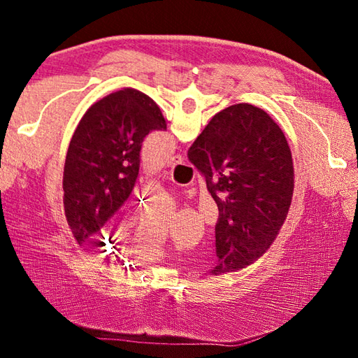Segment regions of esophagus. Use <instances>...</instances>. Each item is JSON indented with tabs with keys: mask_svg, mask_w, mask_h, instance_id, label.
Wrapping results in <instances>:
<instances>
[{
	"mask_svg": "<svg viewBox=\"0 0 358 358\" xmlns=\"http://www.w3.org/2000/svg\"><path fill=\"white\" fill-rule=\"evenodd\" d=\"M183 162V157L182 155H173L171 158H170V161H169V166H176V164H182Z\"/></svg>",
	"mask_w": 358,
	"mask_h": 358,
	"instance_id": "esophagus-1",
	"label": "esophagus"
}]
</instances>
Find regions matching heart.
<instances>
[{
  "label": "heart",
  "mask_w": 358,
  "mask_h": 358,
  "mask_svg": "<svg viewBox=\"0 0 358 358\" xmlns=\"http://www.w3.org/2000/svg\"><path fill=\"white\" fill-rule=\"evenodd\" d=\"M136 245H137L138 252H142L143 255H155L158 252L159 242L155 239V237L142 231L137 237Z\"/></svg>",
  "instance_id": "1"
}]
</instances>
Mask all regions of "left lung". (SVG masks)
<instances>
[{
	"instance_id": "8db88e82",
	"label": "left lung",
	"mask_w": 358,
	"mask_h": 358,
	"mask_svg": "<svg viewBox=\"0 0 358 358\" xmlns=\"http://www.w3.org/2000/svg\"><path fill=\"white\" fill-rule=\"evenodd\" d=\"M166 128L157 103L133 88L86 110L71 137L62 179L64 210L79 245H104L99 241L104 224L136 185L145 137Z\"/></svg>"
}]
</instances>
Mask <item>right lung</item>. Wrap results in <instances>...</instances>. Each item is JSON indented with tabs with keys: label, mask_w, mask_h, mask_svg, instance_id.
Here are the masks:
<instances>
[{
	"label": "right lung",
	"mask_w": 358,
	"mask_h": 358,
	"mask_svg": "<svg viewBox=\"0 0 358 358\" xmlns=\"http://www.w3.org/2000/svg\"><path fill=\"white\" fill-rule=\"evenodd\" d=\"M218 206L212 275L252 264L276 239L294 191L282 129L263 109L241 103L216 113L188 149Z\"/></svg>",
	"instance_id": "1"
}]
</instances>
